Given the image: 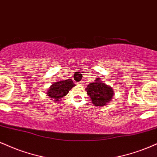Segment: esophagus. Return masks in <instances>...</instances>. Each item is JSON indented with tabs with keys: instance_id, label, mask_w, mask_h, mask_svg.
I'll return each mask as SVG.
<instances>
[{
	"instance_id": "esophagus-1",
	"label": "esophagus",
	"mask_w": 157,
	"mask_h": 157,
	"mask_svg": "<svg viewBox=\"0 0 157 157\" xmlns=\"http://www.w3.org/2000/svg\"><path fill=\"white\" fill-rule=\"evenodd\" d=\"M77 85H81V82H77Z\"/></svg>"
}]
</instances>
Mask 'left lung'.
<instances>
[{
	"instance_id": "obj_1",
	"label": "left lung",
	"mask_w": 157,
	"mask_h": 157,
	"mask_svg": "<svg viewBox=\"0 0 157 157\" xmlns=\"http://www.w3.org/2000/svg\"><path fill=\"white\" fill-rule=\"evenodd\" d=\"M97 80L88 85L86 90L95 106H104L113 99V90L111 87L100 81L99 78Z\"/></svg>"
}]
</instances>
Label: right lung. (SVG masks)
<instances>
[{
    "mask_svg": "<svg viewBox=\"0 0 157 157\" xmlns=\"http://www.w3.org/2000/svg\"><path fill=\"white\" fill-rule=\"evenodd\" d=\"M75 86V83H73V81L71 79L60 80L50 87V89L48 90V95L57 102L59 101L58 99L67 95Z\"/></svg>",
    "mask_w": 157,
    "mask_h": 157,
    "instance_id": "obj_1",
    "label": "right lung"
}]
</instances>
